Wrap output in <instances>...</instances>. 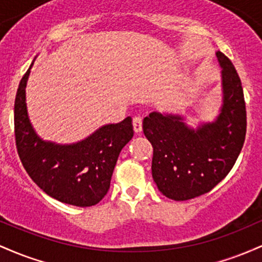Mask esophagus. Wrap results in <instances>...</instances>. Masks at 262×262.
<instances>
[{"label": "esophagus", "instance_id": "34e87169", "mask_svg": "<svg viewBox=\"0 0 262 262\" xmlns=\"http://www.w3.org/2000/svg\"><path fill=\"white\" fill-rule=\"evenodd\" d=\"M133 127L135 133H140L141 128H143V118L140 116H135L133 118Z\"/></svg>", "mask_w": 262, "mask_h": 262}]
</instances>
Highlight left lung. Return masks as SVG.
Listing matches in <instances>:
<instances>
[{
  "instance_id": "left-lung-1",
  "label": "left lung",
  "mask_w": 262,
  "mask_h": 262,
  "mask_svg": "<svg viewBox=\"0 0 262 262\" xmlns=\"http://www.w3.org/2000/svg\"><path fill=\"white\" fill-rule=\"evenodd\" d=\"M223 104L218 118L197 129L181 116L150 113L143 132L151 143L152 179L164 196L187 201L207 193L229 173L244 145L246 108L242 81L233 62L217 52Z\"/></svg>"
}]
</instances>
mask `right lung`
<instances>
[{"label": "right lung", "mask_w": 262, "mask_h": 262, "mask_svg": "<svg viewBox=\"0 0 262 262\" xmlns=\"http://www.w3.org/2000/svg\"><path fill=\"white\" fill-rule=\"evenodd\" d=\"M31 68L20 80L14 101V135L20 161L50 197L71 206H95L107 194L119 152L133 138L132 118L103 125L70 145L41 140L27 113L26 86Z\"/></svg>", "instance_id": "add662e5"}]
</instances>
